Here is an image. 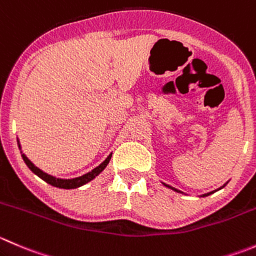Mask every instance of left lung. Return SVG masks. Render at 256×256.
I'll use <instances>...</instances> for the list:
<instances>
[{"label":"left lung","instance_id":"1","mask_svg":"<svg viewBox=\"0 0 256 256\" xmlns=\"http://www.w3.org/2000/svg\"><path fill=\"white\" fill-rule=\"evenodd\" d=\"M165 186H168V188H171V186H168V185H165ZM172 188V190H175V191H178V192H180V191L176 190V188ZM210 194H212V192H210ZM206 195H209V194H206ZM206 195H205V196H206Z\"/></svg>","mask_w":256,"mask_h":256}]
</instances>
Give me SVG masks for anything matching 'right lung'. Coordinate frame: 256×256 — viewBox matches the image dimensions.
I'll return each instance as SVG.
<instances>
[{
	"label": "right lung",
	"mask_w": 256,
	"mask_h": 256,
	"mask_svg": "<svg viewBox=\"0 0 256 256\" xmlns=\"http://www.w3.org/2000/svg\"><path fill=\"white\" fill-rule=\"evenodd\" d=\"M22 158H24V161L26 162V165L28 166L30 170L32 171L34 174H36L38 178H41L42 180H44L46 182H48L50 185L52 186H56V188H78V186H82L85 185L86 182H88V181H91L92 178H95L96 176L98 175V174L101 172V171L104 170V168L108 166V161H110L111 158V155L108 156V158H106L105 161H104L102 164H101L100 166H98L96 168H94L92 171H90V172L85 174V175L80 176V178H70V180H65V178H54V176L48 175V174L44 172L42 170H40L38 168H36V166L34 165V164L31 162V161L28 160V158H26V156L22 154Z\"/></svg>",
	"instance_id": "obj_1"
}]
</instances>
